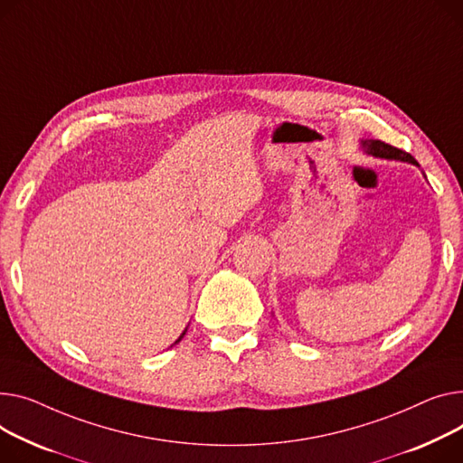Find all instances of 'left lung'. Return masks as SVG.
Here are the masks:
<instances>
[{
	"mask_svg": "<svg viewBox=\"0 0 463 463\" xmlns=\"http://www.w3.org/2000/svg\"><path fill=\"white\" fill-rule=\"evenodd\" d=\"M361 150L371 154V156L374 158H382V160H396V162H408V164H413L417 167H420L417 164V160L411 156V154L400 150L396 146H391L380 139H361ZM424 175V173H422ZM426 178V175H424Z\"/></svg>",
	"mask_w": 463,
	"mask_h": 463,
	"instance_id": "obj_1",
	"label": "left lung"
}]
</instances>
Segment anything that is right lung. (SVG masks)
Returning <instances> with one entry per match:
<instances>
[{"label": "right lung", "instance_id": "right-lung-1", "mask_svg": "<svg viewBox=\"0 0 463 463\" xmlns=\"http://www.w3.org/2000/svg\"><path fill=\"white\" fill-rule=\"evenodd\" d=\"M186 331H188V327H186V329H184V331H182V335H180V336H178V338H176V341H175V345H178V343H180V341H182V336H184V335H186ZM175 345H173V346H175Z\"/></svg>", "mask_w": 463, "mask_h": 463}]
</instances>
